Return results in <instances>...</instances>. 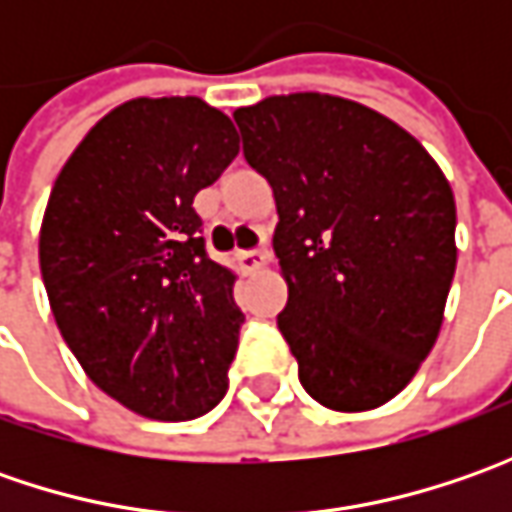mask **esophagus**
<instances>
[{"label": "esophagus", "instance_id": "1", "mask_svg": "<svg viewBox=\"0 0 512 512\" xmlns=\"http://www.w3.org/2000/svg\"><path fill=\"white\" fill-rule=\"evenodd\" d=\"M267 259H270V253H267L265 247L242 250V253H239V262H242V270H245V273H256V270H262V267L267 265Z\"/></svg>", "mask_w": 512, "mask_h": 512}]
</instances>
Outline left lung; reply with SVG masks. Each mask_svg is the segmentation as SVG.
I'll use <instances>...</instances> for the list:
<instances>
[{"instance_id":"1","label":"left lung","mask_w":512,"mask_h":512,"mask_svg":"<svg viewBox=\"0 0 512 512\" xmlns=\"http://www.w3.org/2000/svg\"><path fill=\"white\" fill-rule=\"evenodd\" d=\"M247 165L273 187L276 316L299 382L342 413L402 393L433 350L456 273V202L396 122L327 93L233 113Z\"/></svg>"}]
</instances>
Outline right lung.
<instances>
[{"label": "right lung", "mask_w": 512, "mask_h": 512, "mask_svg": "<svg viewBox=\"0 0 512 512\" xmlns=\"http://www.w3.org/2000/svg\"><path fill=\"white\" fill-rule=\"evenodd\" d=\"M236 153L233 122L202 99H133L50 190L39 267L53 319L90 382L139 416L185 422L225 399L245 316L193 199Z\"/></svg>", "instance_id": "right-lung-1"}]
</instances>
